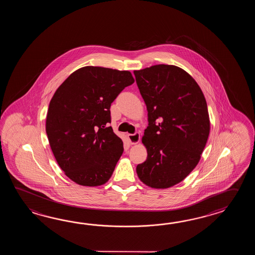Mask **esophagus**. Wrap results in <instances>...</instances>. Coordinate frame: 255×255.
I'll list each match as a JSON object with an SVG mask.
<instances>
[{
    "mask_svg": "<svg viewBox=\"0 0 255 255\" xmlns=\"http://www.w3.org/2000/svg\"><path fill=\"white\" fill-rule=\"evenodd\" d=\"M128 137L129 139L130 143L133 144V145L134 144H137L139 140H140V135H139L138 132H135L134 134H128Z\"/></svg>",
    "mask_w": 255,
    "mask_h": 255,
    "instance_id": "esophagus-1",
    "label": "esophagus"
}]
</instances>
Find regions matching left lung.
I'll return each mask as SVG.
<instances>
[{"instance_id": "8db88e82", "label": "left lung", "mask_w": 255, "mask_h": 255, "mask_svg": "<svg viewBox=\"0 0 255 255\" xmlns=\"http://www.w3.org/2000/svg\"><path fill=\"white\" fill-rule=\"evenodd\" d=\"M134 75L148 118L142 137L147 157L136 173L148 187L169 188L201 159L210 134L206 99L197 82L178 66L153 65Z\"/></svg>"}]
</instances>
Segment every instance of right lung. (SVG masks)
I'll return each mask as SVG.
<instances>
[{
	"mask_svg": "<svg viewBox=\"0 0 255 255\" xmlns=\"http://www.w3.org/2000/svg\"><path fill=\"white\" fill-rule=\"evenodd\" d=\"M129 71L85 66L75 71L49 104L46 134L60 168L82 186L109 181L124 151L113 132L110 107L134 83Z\"/></svg>",
	"mask_w": 255,
	"mask_h": 255,
	"instance_id": "obj_1",
	"label": "right lung"
}]
</instances>
